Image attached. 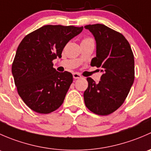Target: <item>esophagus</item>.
<instances>
[{
    "instance_id": "esophagus-1",
    "label": "esophagus",
    "mask_w": 151,
    "mask_h": 151,
    "mask_svg": "<svg viewBox=\"0 0 151 151\" xmlns=\"http://www.w3.org/2000/svg\"><path fill=\"white\" fill-rule=\"evenodd\" d=\"M73 77H74V79H80L82 76L80 74H78V73H74L73 74Z\"/></svg>"
}]
</instances>
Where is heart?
<instances>
[{
  "label": "heart",
  "instance_id": "heart-1",
  "mask_svg": "<svg viewBox=\"0 0 151 151\" xmlns=\"http://www.w3.org/2000/svg\"><path fill=\"white\" fill-rule=\"evenodd\" d=\"M88 39H90V38H85V39H83V40H88Z\"/></svg>",
  "mask_w": 151,
  "mask_h": 151
}]
</instances>
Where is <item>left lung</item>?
Wrapping results in <instances>:
<instances>
[{
	"label": "left lung",
	"instance_id": "1",
	"mask_svg": "<svg viewBox=\"0 0 151 151\" xmlns=\"http://www.w3.org/2000/svg\"><path fill=\"white\" fill-rule=\"evenodd\" d=\"M96 42V57L92 66L101 67L103 74L99 83L87 78L84 92L85 106L99 115H108L126 100L134 80V59L129 42L119 32L102 24L85 25Z\"/></svg>",
	"mask_w": 151,
	"mask_h": 151
}]
</instances>
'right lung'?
I'll list each match as a JSON object with an SVG mask.
<instances>
[{"label": "right lung", "mask_w": 151, "mask_h": 151, "mask_svg": "<svg viewBox=\"0 0 151 151\" xmlns=\"http://www.w3.org/2000/svg\"><path fill=\"white\" fill-rule=\"evenodd\" d=\"M83 29L45 25L26 35L18 46L12 72L18 94L34 112L48 114L63 104L73 75L56 71L52 60L61 58L66 44Z\"/></svg>", "instance_id": "1"}]
</instances>
